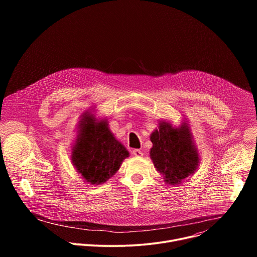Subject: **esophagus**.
Instances as JSON below:
<instances>
[{
  "label": "esophagus",
  "mask_w": 257,
  "mask_h": 257,
  "mask_svg": "<svg viewBox=\"0 0 257 257\" xmlns=\"http://www.w3.org/2000/svg\"><path fill=\"white\" fill-rule=\"evenodd\" d=\"M132 155L134 157H137V158H141L143 156V153L140 151V150H133L132 151Z\"/></svg>",
  "instance_id": "34e87169"
}]
</instances>
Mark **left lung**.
Instances as JSON below:
<instances>
[{
	"label": "left lung",
	"instance_id": "1",
	"mask_svg": "<svg viewBox=\"0 0 257 257\" xmlns=\"http://www.w3.org/2000/svg\"><path fill=\"white\" fill-rule=\"evenodd\" d=\"M151 140V158L169 184H179L194 173L199 161L198 154L186 126L174 129L163 122L160 129L152 134Z\"/></svg>",
	"mask_w": 257,
	"mask_h": 257
}]
</instances>
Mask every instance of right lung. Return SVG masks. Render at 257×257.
Masks as SVG:
<instances>
[{"instance_id": "obj_1", "label": "right lung", "mask_w": 257, "mask_h": 257, "mask_svg": "<svg viewBox=\"0 0 257 257\" xmlns=\"http://www.w3.org/2000/svg\"><path fill=\"white\" fill-rule=\"evenodd\" d=\"M129 156L116 140L104 121L95 122L90 115L80 123V134L72 153V163L78 173L91 184H100L119 170Z\"/></svg>"}]
</instances>
